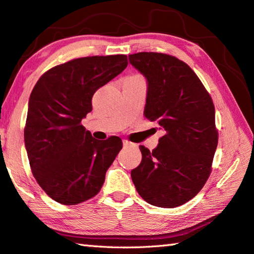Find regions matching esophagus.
<instances>
[{
  "label": "esophagus",
  "mask_w": 254,
  "mask_h": 254,
  "mask_svg": "<svg viewBox=\"0 0 254 254\" xmlns=\"http://www.w3.org/2000/svg\"><path fill=\"white\" fill-rule=\"evenodd\" d=\"M123 145L124 147H131V145H133V143L127 140H123Z\"/></svg>",
  "instance_id": "esophagus-1"
}]
</instances>
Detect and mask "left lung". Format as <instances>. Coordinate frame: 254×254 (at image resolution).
<instances>
[{"instance_id": "left-lung-1", "label": "left lung", "mask_w": 254, "mask_h": 254, "mask_svg": "<svg viewBox=\"0 0 254 254\" xmlns=\"http://www.w3.org/2000/svg\"><path fill=\"white\" fill-rule=\"evenodd\" d=\"M128 62L147 79L144 117L163 131L152 151L140 145L132 182L147 203L177 207L209 177L218 139L213 101L191 68L173 56L139 53Z\"/></svg>"}]
</instances>
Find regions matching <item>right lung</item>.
I'll return each mask as SVG.
<instances>
[{"label":"right lung","instance_id":"obj_1","mask_svg":"<svg viewBox=\"0 0 254 254\" xmlns=\"http://www.w3.org/2000/svg\"><path fill=\"white\" fill-rule=\"evenodd\" d=\"M126 55L70 60L42 75L29 98L24 144L30 167L50 198L76 205L95 196L122 140L94 139L81 126L98 88L126 69Z\"/></svg>","mask_w":254,"mask_h":254}]
</instances>
